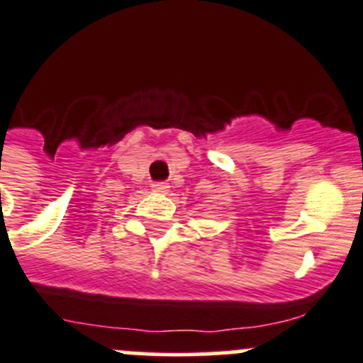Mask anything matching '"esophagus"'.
Instances as JSON below:
<instances>
[{
    "mask_svg": "<svg viewBox=\"0 0 363 363\" xmlns=\"http://www.w3.org/2000/svg\"><path fill=\"white\" fill-rule=\"evenodd\" d=\"M168 188H170V186L166 184V182H154V184H152V189H154L155 193H166Z\"/></svg>",
    "mask_w": 363,
    "mask_h": 363,
    "instance_id": "1",
    "label": "esophagus"
}]
</instances>
